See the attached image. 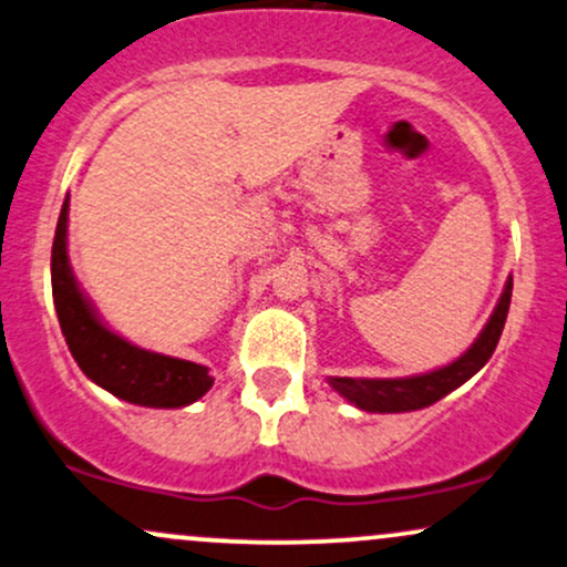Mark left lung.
Segmentation results:
<instances>
[{"mask_svg": "<svg viewBox=\"0 0 567 567\" xmlns=\"http://www.w3.org/2000/svg\"><path fill=\"white\" fill-rule=\"evenodd\" d=\"M509 303L512 277L506 279V288L501 292L496 311L491 315L483 333L451 365L424 375H410V379H330V386L341 396H347L351 405L368 410V413H408V410L434 405L453 389H458L461 383L470 381L491 360L501 330H504L506 315H509Z\"/></svg>", "mask_w": 567, "mask_h": 567, "instance_id": "obj_1", "label": "left lung"}]
</instances>
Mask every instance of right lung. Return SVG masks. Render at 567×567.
<instances>
[{
    "mask_svg": "<svg viewBox=\"0 0 567 567\" xmlns=\"http://www.w3.org/2000/svg\"><path fill=\"white\" fill-rule=\"evenodd\" d=\"M66 226L69 197L63 199L61 218L55 226L50 271H53L58 322H61L71 357L82 368V373L97 386L120 400L133 402V405L184 408L188 402H197L213 386V375H207L205 365L133 347L97 320L95 309L82 296L69 266Z\"/></svg>",
    "mask_w": 567,
    "mask_h": 567,
    "instance_id": "1",
    "label": "right lung"
}]
</instances>
